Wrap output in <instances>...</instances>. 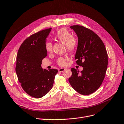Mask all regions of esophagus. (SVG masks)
<instances>
[{
  "mask_svg": "<svg viewBox=\"0 0 124 124\" xmlns=\"http://www.w3.org/2000/svg\"><path fill=\"white\" fill-rule=\"evenodd\" d=\"M65 70V68H60L59 69V72H63V71H64V70Z\"/></svg>",
  "mask_w": 124,
  "mask_h": 124,
  "instance_id": "obj_1",
  "label": "esophagus"
}]
</instances>
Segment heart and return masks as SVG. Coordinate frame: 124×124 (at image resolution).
<instances>
[{
    "instance_id": "b5f03b06",
    "label": "heart",
    "mask_w": 124,
    "mask_h": 124,
    "mask_svg": "<svg viewBox=\"0 0 124 124\" xmlns=\"http://www.w3.org/2000/svg\"><path fill=\"white\" fill-rule=\"evenodd\" d=\"M55 39L65 45L66 49L69 51H73L77 49L78 45V39L77 37L71 35L66 28H62L59 29L55 33ZM46 50L47 52L52 51V44L50 41H47L45 45ZM67 57H60L58 58L57 62L59 65L63 66L66 64Z\"/></svg>"
}]
</instances>
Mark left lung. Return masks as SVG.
I'll return each instance as SVG.
<instances>
[{"label": "left lung", "instance_id": "left-lung-1", "mask_svg": "<svg viewBox=\"0 0 124 124\" xmlns=\"http://www.w3.org/2000/svg\"><path fill=\"white\" fill-rule=\"evenodd\" d=\"M78 37L75 59L84 68L79 71L71 68L68 79L71 87L78 93L87 95L98 89L103 82L108 65V55L100 37L91 30L79 25L70 26Z\"/></svg>", "mask_w": 124, "mask_h": 124}]
</instances>
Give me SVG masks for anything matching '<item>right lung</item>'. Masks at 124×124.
<instances>
[{"instance_id": "obj_1", "label": "right lung", "mask_w": 124, "mask_h": 124, "mask_svg": "<svg viewBox=\"0 0 124 124\" xmlns=\"http://www.w3.org/2000/svg\"><path fill=\"white\" fill-rule=\"evenodd\" d=\"M52 28L40 31L26 39L17 56L16 72L25 92L34 98L46 95L53 87L58 70L44 69L42 59L47 56L45 45Z\"/></svg>"}]
</instances>
